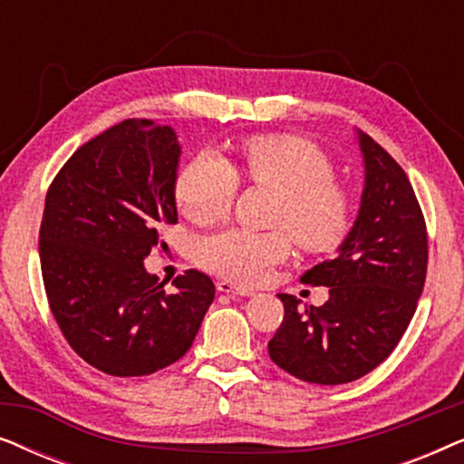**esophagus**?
Listing matches in <instances>:
<instances>
[{
  "label": "esophagus",
  "mask_w": 464,
  "mask_h": 464,
  "mask_svg": "<svg viewBox=\"0 0 464 464\" xmlns=\"http://www.w3.org/2000/svg\"><path fill=\"white\" fill-rule=\"evenodd\" d=\"M218 291L227 295H251L253 289L243 287V285H237L232 281H218Z\"/></svg>",
  "instance_id": "obj_1"
}]
</instances>
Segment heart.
Returning a JSON list of instances; mask_svg holds the SVG:
<instances>
[{"instance_id": "obj_1", "label": "heart", "mask_w": 464, "mask_h": 464, "mask_svg": "<svg viewBox=\"0 0 464 464\" xmlns=\"http://www.w3.org/2000/svg\"><path fill=\"white\" fill-rule=\"evenodd\" d=\"M238 175L278 194L270 224L281 230L227 227L200 238L196 262L213 275L237 283L264 281L272 266L289 256V237L304 251L325 253L351 230L353 198L334 181L332 158L316 143L295 135L245 139L237 167L218 151H200L177 177V207L192 224H215L226 218L237 198Z\"/></svg>"}]
</instances>
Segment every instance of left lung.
<instances>
[{
    "mask_svg": "<svg viewBox=\"0 0 464 464\" xmlns=\"http://www.w3.org/2000/svg\"><path fill=\"white\" fill-rule=\"evenodd\" d=\"M359 145V218L338 257L302 275V283L329 287V300L302 310L295 295L278 294L285 316L268 353L304 382L346 384L376 370L408 329L427 278V224L408 175L365 132Z\"/></svg>",
    "mask_w": 464,
    "mask_h": 464,
    "instance_id": "1",
    "label": "left lung"
}]
</instances>
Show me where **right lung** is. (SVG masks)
<instances>
[{
	"label": "right lung",
	"instance_id": "right-lung-1",
	"mask_svg": "<svg viewBox=\"0 0 464 464\" xmlns=\"http://www.w3.org/2000/svg\"><path fill=\"white\" fill-rule=\"evenodd\" d=\"M179 143L130 118L80 145L50 183L40 226L46 297L69 346L110 376H150L189 351L215 285L186 270L164 291L143 259L177 224Z\"/></svg>",
	"mask_w": 464,
	"mask_h": 464
}]
</instances>
